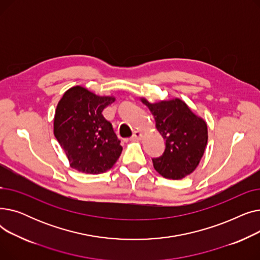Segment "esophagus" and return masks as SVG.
<instances>
[{"instance_id": "1", "label": "esophagus", "mask_w": 260, "mask_h": 260, "mask_svg": "<svg viewBox=\"0 0 260 260\" xmlns=\"http://www.w3.org/2000/svg\"><path fill=\"white\" fill-rule=\"evenodd\" d=\"M141 138H142V133H141V132H139V131H135V132H134V134H133V136H132L131 140H133V141H137V140H140Z\"/></svg>"}]
</instances>
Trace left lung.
Instances as JSON below:
<instances>
[{"label": "left lung", "mask_w": 260, "mask_h": 260, "mask_svg": "<svg viewBox=\"0 0 260 260\" xmlns=\"http://www.w3.org/2000/svg\"><path fill=\"white\" fill-rule=\"evenodd\" d=\"M156 121V128L166 140V148L158 158H153L155 170L165 178L181 179L193 173L204 154L208 143V126L180 99L149 103Z\"/></svg>", "instance_id": "left-lung-1"}]
</instances>
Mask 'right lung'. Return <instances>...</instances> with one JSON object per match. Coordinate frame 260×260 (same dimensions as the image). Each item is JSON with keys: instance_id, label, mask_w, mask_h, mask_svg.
I'll return each instance as SVG.
<instances>
[{"instance_id": "obj_1", "label": "right lung", "mask_w": 260, "mask_h": 260, "mask_svg": "<svg viewBox=\"0 0 260 260\" xmlns=\"http://www.w3.org/2000/svg\"><path fill=\"white\" fill-rule=\"evenodd\" d=\"M114 101V97H100L82 86L70 88L59 101L53 134L73 169L101 174L112 169L120 157V140L102 115Z\"/></svg>"}]
</instances>
